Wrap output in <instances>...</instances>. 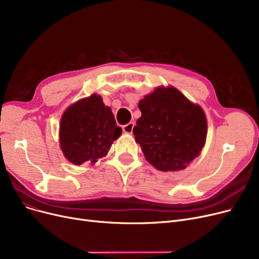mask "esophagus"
<instances>
[{
    "label": "esophagus",
    "mask_w": 259,
    "mask_h": 259,
    "mask_svg": "<svg viewBox=\"0 0 259 259\" xmlns=\"http://www.w3.org/2000/svg\"><path fill=\"white\" fill-rule=\"evenodd\" d=\"M133 127H135V122H129L127 124H123L122 126V131L124 133H128V135H131L132 131H133Z\"/></svg>",
    "instance_id": "1"
}]
</instances>
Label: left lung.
<instances>
[{"label": "left lung", "instance_id": "8db88e82", "mask_svg": "<svg viewBox=\"0 0 259 259\" xmlns=\"http://www.w3.org/2000/svg\"><path fill=\"white\" fill-rule=\"evenodd\" d=\"M142 116L133 128L146 160L168 171L187 167L202 151L207 136L206 116L174 88H159L139 103Z\"/></svg>", "mask_w": 259, "mask_h": 259}]
</instances>
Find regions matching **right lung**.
<instances>
[{
    "label": "right lung",
    "mask_w": 259,
    "mask_h": 259,
    "mask_svg": "<svg viewBox=\"0 0 259 259\" xmlns=\"http://www.w3.org/2000/svg\"><path fill=\"white\" fill-rule=\"evenodd\" d=\"M112 110L96 94L72 104L60 124L61 147L71 163H95L108 154L111 144L121 135Z\"/></svg>",
    "instance_id": "add662e5"
}]
</instances>
